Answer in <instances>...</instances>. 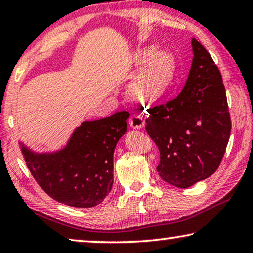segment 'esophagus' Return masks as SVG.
Returning <instances> with one entry per match:
<instances>
[{
    "label": "esophagus",
    "mask_w": 253,
    "mask_h": 253,
    "mask_svg": "<svg viewBox=\"0 0 253 253\" xmlns=\"http://www.w3.org/2000/svg\"><path fill=\"white\" fill-rule=\"evenodd\" d=\"M144 118L141 113L138 112H133L129 117V125L131 128H135V129H140L144 126Z\"/></svg>",
    "instance_id": "1"
}]
</instances>
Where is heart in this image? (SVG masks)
Listing matches in <instances>:
<instances>
[{
	"instance_id": "heart-1",
	"label": "heart",
	"mask_w": 253,
	"mask_h": 253,
	"mask_svg": "<svg viewBox=\"0 0 253 253\" xmlns=\"http://www.w3.org/2000/svg\"><path fill=\"white\" fill-rule=\"evenodd\" d=\"M137 59L140 64H147L135 79L131 89L142 101H158L172 84L175 70L173 57L167 51L156 52V48L148 47L140 51Z\"/></svg>"
}]
</instances>
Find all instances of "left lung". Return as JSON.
Returning <instances> with one entry per match:
<instances>
[{
  "label": "left lung",
  "mask_w": 253,
  "mask_h": 253,
  "mask_svg": "<svg viewBox=\"0 0 253 253\" xmlns=\"http://www.w3.org/2000/svg\"><path fill=\"white\" fill-rule=\"evenodd\" d=\"M191 44L193 64L182 91L148 109L145 120V130L161 155L157 172L179 188L193 186L218 169L232 129L221 73L196 39Z\"/></svg>",
  "instance_id": "left-lung-1"
}]
</instances>
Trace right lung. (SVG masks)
Segmentation results:
<instances>
[{
    "label": "right lung",
    "mask_w": 253,
    "mask_h": 253,
    "mask_svg": "<svg viewBox=\"0 0 253 253\" xmlns=\"http://www.w3.org/2000/svg\"><path fill=\"white\" fill-rule=\"evenodd\" d=\"M127 111L84 122L66 148L38 155L21 148L32 176L55 201L74 208H92L103 202L113 184V151L127 129Z\"/></svg>",
    "instance_id": "obj_1"
}]
</instances>
